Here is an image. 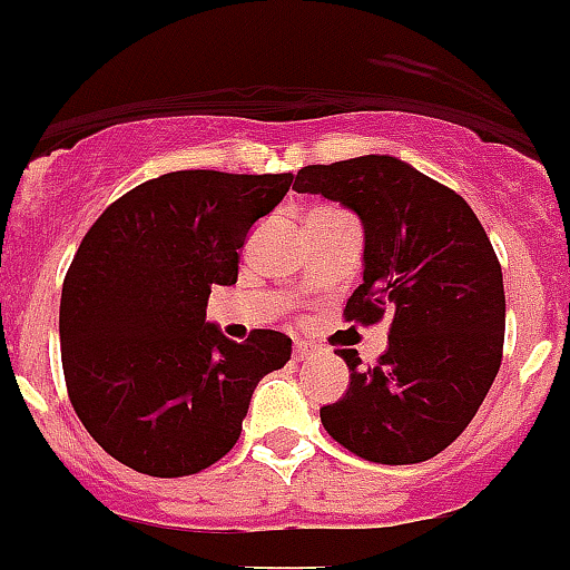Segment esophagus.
Returning a JSON list of instances; mask_svg holds the SVG:
<instances>
[{"instance_id": "34e87169", "label": "esophagus", "mask_w": 570, "mask_h": 570, "mask_svg": "<svg viewBox=\"0 0 570 570\" xmlns=\"http://www.w3.org/2000/svg\"><path fill=\"white\" fill-rule=\"evenodd\" d=\"M307 355H313V344H307V341L296 338L294 341V361H305Z\"/></svg>"}]
</instances>
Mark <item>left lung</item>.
<instances>
[{
	"label": "left lung",
	"mask_w": 570,
	"mask_h": 570,
	"mask_svg": "<svg viewBox=\"0 0 570 570\" xmlns=\"http://www.w3.org/2000/svg\"><path fill=\"white\" fill-rule=\"evenodd\" d=\"M294 189L341 200L366 232L346 322L392 318L375 366L338 350L350 389L322 409L324 431L366 462H428L462 436L501 370L507 299L495 248L462 195L394 156L307 165Z\"/></svg>",
	"instance_id": "obj_1"
}]
</instances>
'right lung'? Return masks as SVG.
<instances>
[{
	"label": "right lung",
	"mask_w": 570,
	"mask_h": 570,
	"mask_svg": "<svg viewBox=\"0 0 570 570\" xmlns=\"http://www.w3.org/2000/svg\"><path fill=\"white\" fill-rule=\"evenodd\" d=\"M291 173L178 170L139 184L91 224L63 276L61 363L69 403L108 456L178 479L235 448L257 383L291 338L207 324L213 285H235L248 229L285 198Z\"/></svg>",
	"instance_id": "right-lung-1"
}]
</instances>
